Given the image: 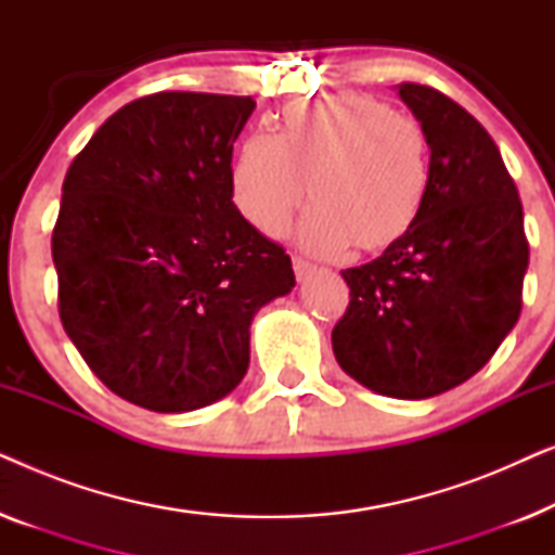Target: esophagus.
<instances>
[{
	"instance_id": "esophagus-1",
	"label": "esophagus",
	"mask_w": 555,
	"mask_h": 555,
	"mask_svg": "<svg viewBox=\"0 0 555 555\" xmlns=\"http://www.w3.org/2000/svg\"><path fill=\"white\" fill-rule=\"evenodd\" d=\"M293 270H295V278L302 280V278H308L310 272L315 270V264L308 262L306 257H293Z\"/></svg>"
}]
</instances>
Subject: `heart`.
Returning a JSON list of instances; mask_svg holds the SVG:
<instances>
[{"instance_id":"b5f03b06","label":"heart","mask_w":555,"mask_h":555,"mask_svg":"<svg viewBox=\"0 0 555 555\" xmlns=\"http://www.w3.org/2000/svg\"><path fill=\"white\" fill-rule=\"evenodd\" d=\"M429 141L420 120L361 93L291 105L283 131L255 133L232 164V202L255 230L278 234L300 202L310 253H384L412 232L429 194Z\"/></svg>"}]
</instances>
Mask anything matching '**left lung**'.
<instances>
[{
  "label": "left lung",
  "mask_w": 555,
  "mask_h": 555,
  "mask_svg": "<svg viewBox=\"0 0 555 555\" xmlns=\"http://www.w3.org/2000/svg\"><path fill=\"white\" fill-rule=\"evenodd\" d=\"M429 141L424 209L399 245L340 272V369L371 391L429 399L475 376L518 323L528 237L518 186L490 133L439 90L401 82Z\"/></svg>",
  "instance_id": "8db88e82"
}]
</instances>
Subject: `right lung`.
Masks as SVG:
<instances>
[{
    "label": "right lung",
    "instance_id": "1",
    "mask_svg": "<svg viewBox=\"0 0 555 555\" xmlns=\"http://www.w3.org/2000/svg\"><path fill=\"white\" fill-rule=\"evenodd\" d=\"M249 95L154 93L124 105L65 173L52 230L60 321L120 399L162 414L227 397L249 323L295 285L283 245L232 202Z\"/></svg>",
    "mask_w": 555,
    "mask_h": 555
}]
</instances>
